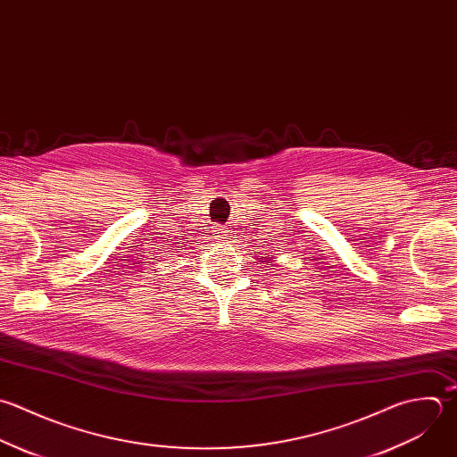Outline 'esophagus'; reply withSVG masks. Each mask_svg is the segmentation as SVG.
<instances>
[{"label":"esophagus","instance_id":"34e87169","mask_svg":"<svg viewBox=\"0 0 457 457\" xmlns=\"http://www.w3.org/2000/svg\"><path fill=\"white\" fill-rule=\"evenodd\" d=\"M213 237H215V240H226V238H228V231H226V228H222V226H215V228H213Z\"/></svg>","mask_w":457,"mask_h":457}]
</instances>
